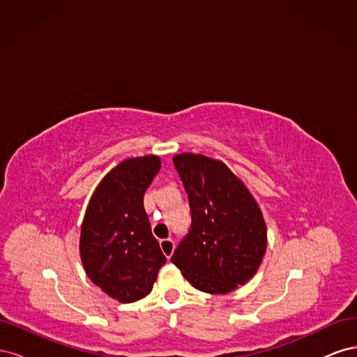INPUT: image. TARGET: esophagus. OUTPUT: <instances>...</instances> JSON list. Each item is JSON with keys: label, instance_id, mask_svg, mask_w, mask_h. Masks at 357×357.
Returning a JSON list of instances; mask_svg holds the SVG:
<instances>
[{"label": "esophagus", "instance_id": "1", "mask_svg": "<svg viewBox=\"0 0 357 357\" xmlns=\"http://www.w3.org/2000/svg\"><path fill=\"white\" fill-rule=\"evenodd\" d=\"M160 248L162 252H164V255L169 259L172 256V253H174V241H172L171 238H165V240H160Z\"/></svg>", "mask_w": 357, "mask_h": 357}]
</instances>
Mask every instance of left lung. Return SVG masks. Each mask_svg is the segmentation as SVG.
Segmentation results:
<instances>
[{"label":"left lung","mask_w":357,"mask_h":357,"mask_svg":"<svg viewBox=\"0 0 357 357\" xmlns=\"http://www.w3.org/2000/svg\"><path fill=\"white\" fill-rule=\"evenodd\" d=\"M186 189L192 225L171 262L205 294L245 284L266 252V225L250 190L222 160L180 153L172 158Z\"/></svg>","instance_id":"obj_1"}]
</instances>
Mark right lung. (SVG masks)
<instances>
[{
	"mask_svg": "<svg viewBox=\"0 0 357 357\" xmlns=\"http://www.w3.org/2000/svg\"><path fill=\"white\" fill-rule=\"evenodd\" d=\"M159 169L156 155L122 160L100 181L84 213L79 245L84 271L122 304L147 296L167 262L143 204Z\"/></svg>",
	"mask_w": 357,
	"mask_h": 357,
	"instance_id": "add662e5",
	"label": "right lung"
}]
</instances>
